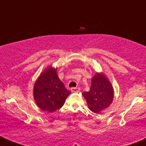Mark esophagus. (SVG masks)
<instances>
[{"label":"esophagus","instance_id":"1","mask_svg":"<svg viewBox=\"0 0 146 146\" xmlns=\"http://www.w3.org/2000/svg\"><path fill=\"white\" fill-rule=\"evenodd\" d=\"M72 92H74V93H78V92L80 91V88H75V87H73V88H71Z\"/></svg>","mask_w":146,"mask_h":146}]
</instances>
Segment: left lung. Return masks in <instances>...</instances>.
I'll use <instances>...</instances> for the list:
<instances>
[{"label": "left lung", "instance_id": "left-lung-1", "mask_svg": "<svg viewBox=\"0 0 146 146\" xmlns=\"http://www.w3.org/2000/svg\"><path fill=\"white\" fill-rule=\"evenodd\" d=\"M88 108L95 113H100L108 108L113 101L114 89L108 78L103 73H96L91 80L88 92L82 93Z\"/></svg>", "mask_w": 146, "mask_h": 146}]
</instances>
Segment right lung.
<instances>
[{
	"mask_svg": "<svg viewBox=\"0 0 146 146\" xmlns=\"http://www.w3.org/2000/svg\"><path fill=\"white\" fill-rule=\"evenodd\" d=\"M36 104L42 110L53 113L60 109L71 92L57 74V68L48 66L37 78L33 90Z\"/></svg>",
	"mask_w": 146,
	"mask_h": 146,
	"instance_id": "1",
	"label": "right lung"
}]
</instances>
